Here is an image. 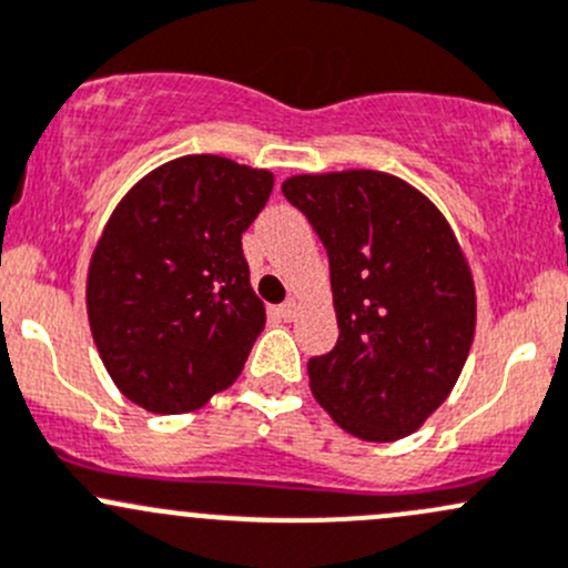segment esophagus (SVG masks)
Masks as SVG:
<instances>
[{"instance_id": "obj_1", "label": "esophagus", "mask_w": 568, "mask_h": 568, "mask_svg": "<svg viewBox=\"0 0 568 568\" xmlns=\"http://www.w3.org/2000/svg\"><path fill=\"white\" fill-rule=\"evenodd\" d=\"M277 313H280V318H285V321H294L296 318V313H300V304H296L294 300H288L285 304H280L277 307Z\"/></svg>"}]
</instances>
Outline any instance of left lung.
<instances>
[{"instance_id": "obj_1", "label": "left lung", "mask_w": 568, "mask_h": 568, "mask_svg": "<svg viewBox=\"0 0 568 568\" xmlns=\"http://www.w3.org/2000/svg\"><path fill=\"white\" fill-rule=\"evenodd\" d=\"M329 255L337 345L307 362L310 389L345 433L389 444L455 389L476 329V291L438 206L384 171L283 182Z\"/></svg>"}]
</instances>
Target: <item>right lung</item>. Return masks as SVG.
Returning a JSON list of instances; mask_svg holds the SVG:
<instances>
[{"mask_svg":"<svg viewBox=\"0 0 568 568\" xmlns=\"http://www.w3.org/2000/svg\"><path fill=\"white\" fill-rule=\"evenodd\" d=\"M268 171L187 154L119 201L92 253L87 313L119 392L187 414L242 373L264 332L242 234L272 193Z\"/></svg>","mask_w":568,"mask_h":568,"instance_id":"obj_1","label":"right lung"}]
</instances>
